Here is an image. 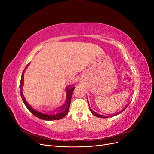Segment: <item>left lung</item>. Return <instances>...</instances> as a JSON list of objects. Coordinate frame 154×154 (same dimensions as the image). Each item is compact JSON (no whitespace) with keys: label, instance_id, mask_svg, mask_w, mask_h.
<instances>
[{"label":"left lung","instance_id":"8db88e82","mask_svg":"<svg viewBox=\"0 0 154 154\" xmlns=\"http://www.w3.org/2000/svg\"><path fill=\"white\" fill-rule=\"evenodd\" d=\"M87 101H88V100H87ZM128 106H126V108H127ZM126 108L125 109H126ZM124 109V110H125ZM90 110H91V112H92V114H94V116H97V117H98V118H109V117H110V116H103V115H101V114H97V113H96V112H94L93 111L91 108H90ZM123 110H122V111H121L120 112H119L118 114H116L115 115H113L112 116H116V115H118V114H120L121 112H122L123 111Z\"/></svg>","mask_w":154,"mask_h":154}]
</instances>
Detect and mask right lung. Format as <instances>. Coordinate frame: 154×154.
Here are the masks:
<instances>
[{
	"instance_id": "right-lung-1",
	"label": "right lung",
	"mask_w": 154,
	"mask_h": 154,
	"mask_svg": "<svg viewBox=\"0 0 154 154\" xmlns=\"http://www.w3.org/2000/svg\"><path fill=\"white\" fill-rule=\"evenodd\" d=\"M28 65L26 66V67L28 66ZM24 71H23L22 74L20 83V94H21L22 101H23V102H24V103L25 104L26 106L27 107V109H28L32 114L35 115L36 117L40 119H42L46 120V121L58 120V119H62L63 118H64L65 116H66L69 112V106H70V104H71V101L72 94V92L74 90V88H75V87L69 86L66 88L67 100H66V103H65V105H63L62 106H61V108H60V110H62L61 112H60L57 113V114H55L54 112V114H45L41 113V112H40L35 110V109H32V107L27 103V101H26L24 97V95H23L22 90L23 83H24Z\"/></svg>"
}]
</instances>
